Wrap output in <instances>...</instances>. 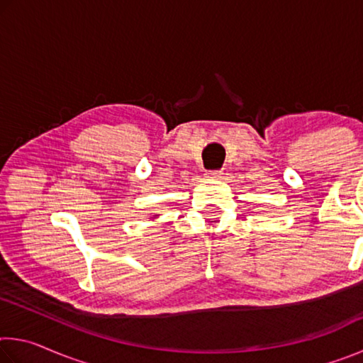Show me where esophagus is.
Segmentation results:
<instances>
[{"label": "esophagus", "mask_w": 363, "mask_h": 363, "mask_svg": "<svg viewBox=\"0 0 363 363\" xmlns=\"http://www.w3.org/2000/svg\"><path fill=\"white\" fill-rule=\"evenodd\" d=\"M220 174H223V171H220V169L208 171V177H220Z\"/></svg>", "instance_id": "1"}]
</instances>
